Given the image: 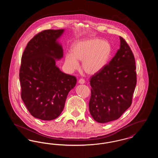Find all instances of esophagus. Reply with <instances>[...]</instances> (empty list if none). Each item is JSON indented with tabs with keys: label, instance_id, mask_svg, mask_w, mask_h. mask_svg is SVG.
<instances>
[{
	"label": "esophagus",
	"instance_id": "esophagus-1",
	"mask_svg": "<svg viewBox=\"0 0 158 158\" xmlns=\"http://www.w3.org/2000/svg\"><path fill=\"white\" fill-rule=\"evenodd\" d=\"M85 82V80L83 79H80L79 80V81H78V83H80V84H84Z\"/></svg>",
	"mask_w": 158,
	"mask_h": 158
}]
</instances>
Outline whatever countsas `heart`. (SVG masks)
<instances>
[{
    "instance_id": "b5f03b06",
    "label": "heart",
    "mask_w": 158,
    "mask_h": 158,
    "mask_svg": "<svg viewBox=\"0 0 158 158\" xmlns=\"http://www.w3.org/2000/svg\"><path fill=\"white\" fill-rule=\"evenodd\" d=\"M111 47L108 41L93 38L75 42L71 53L65 55V64L70 70L79 68L77 61H82V69L88 75L99 72L108 63Z\"/></svg>"
}]
</instances>
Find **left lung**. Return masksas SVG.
Listing matches in <instances>:
<instances>
[{
  "instance_id": "left-lung-1",
  "label": "left lung",
  "mask_w": 158,
  "mask_h": 158,
  "mask_svg": "<svg viewBox=\"0 0 158 158\" xmlns=\"http://www.w3.org/2000/svg\"><path fill=\"white\" fill-rule=\"evenodd\" d=\"M108 64L90 79L89 112L100 123L117 120L130 106L136 85L134 55L126 41Z\"/></svg>"
}]
</instances>
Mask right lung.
<instances>
[{"mask_svg": "<svg viewBox=\"0 0 158 158\" xmlns=\"http://www.w3.org/2000/svg\"><path fill=\"white\" fill-rule=\"evenodd\" d=\"M61 30L43 31L27 45L21 59V98L31 114L42 120L57 118L63 110L76 78L61 72L56 61L63 57Z\"/></svg>", "mask_w": 158, "mask_h": 158, "instance_id": "obj_1", "label": "right lung"}]
</instances>
